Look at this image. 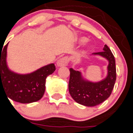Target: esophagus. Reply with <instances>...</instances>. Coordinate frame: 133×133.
<instances>
[{"mask_svg": "<svg viewBox=\"0 0 133 133\" xmlns=\"http://www.w3.org/2000/svg\"><path fill=\"white\" fill-rule=\"evenodd\" d=\"M68 64V59L64 57V58H62L60 59H59L57 62V65L58 67H64L66 66Z\"/></svg>", "mask_w": 133, "mask_h": 133, "instance_id": "1", "label": "esophagus"}]
</instances>
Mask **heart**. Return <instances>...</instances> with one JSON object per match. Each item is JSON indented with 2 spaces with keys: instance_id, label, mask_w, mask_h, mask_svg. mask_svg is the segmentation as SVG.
I'll return each instance as SVG.
<instances>
[{
  "instance_id": "obj_1",
  "label": "heart",
  "mask_w": 133,
  "mask_h": 133,
  "mask_svg": "<svg viewBox=\"0 0 133 133\" xmlns=\"http://www.w3.org/2000/svg\"><path fill=\"white\" fill-rule=\"evenodd\" d=\"M85 41H86V38H85V37H81V38H79L77 39V41L78 43H83V42H85Z\"/></svg>"
}]
</instances>
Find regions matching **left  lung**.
Segmentation results:
<instances>
[{"label":"left lung","instance_id":"1","mask_svg":"<svg viewBox=\"0 0 133 133\" xmlns=\"http://www.w3.org/2000/svg\"><path fill=\"white\" fill-rule=\"evenodd\" d=\"M103 50L92 53V55L100 56L108 61L107 76L100 81L87 80L83 77L81 71L73 68L69 69V94L76 102L83 106L92 107L101 104L110 97L114 89L116 80L115 58L106 44L104 45Z\"/></svg>","mask_w":133,"mask_h":133}]
</instances>
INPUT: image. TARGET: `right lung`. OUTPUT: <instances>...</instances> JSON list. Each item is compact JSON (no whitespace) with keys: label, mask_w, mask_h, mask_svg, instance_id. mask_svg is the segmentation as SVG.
<instances>
[{"label":"right lung","mask_w":133,"mask_h":133,"mask_svg":"<svg viewBox=\"0 0 133 133\" xmlns=\"http://www.w3.org/2000/svg\"><path fill=\"white\" fill-rule=\"evenodd\" d=\"M8 44L2 51L0 50V91L3 90L7 98L17 102L28 104L38 101L44 95L46 79L54 73L55 65L48 64L31 74L14 72L7 65Z\"/></svg>","instance_id":"1"}]
</instances>
